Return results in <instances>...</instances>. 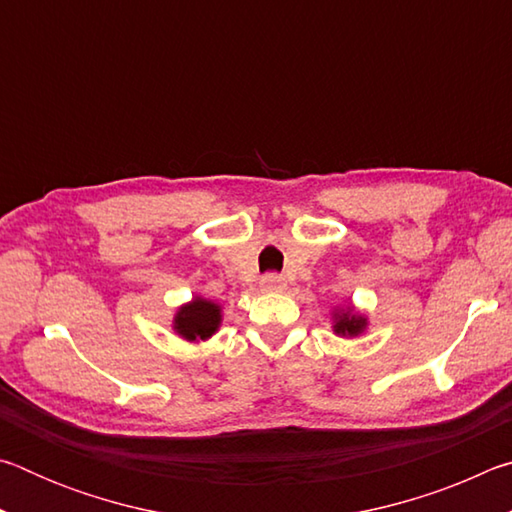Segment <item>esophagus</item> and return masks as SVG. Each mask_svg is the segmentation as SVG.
<instances>
[{"instance_id": "34e87169", "label": "esophagus", "mask_w": 512, "mask_h": 512, "mask_svg": "<svg viewBox=\"0 0 512 512\" xmlns=\"http://www.w3.org/2000/svg\"><path fill=\"white\" fill-rule=\"evenodd\" d=\"M284 287H287V282H284L282 275H275V273H268L262 277V289L264 291H282Z\"/></svg>"}]
</instances>
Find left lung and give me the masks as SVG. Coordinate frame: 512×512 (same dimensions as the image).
I'll use <instances>...</instances> for the list:
<instances>
[{"instance_id":"left-lung-1","label":"left lung","mask_w":512,"mask_h":512,"mask_svg":"<svg viewBox=\"0 0 512 512\" xmlns=\"http://www.w3.org/2000/svg\"><path fill=\"white\" fill-rule=\"evenodd\" d=\"M368 320L354 309H341L334 314V334L339 336H359L366 329Z\"/></svg>"}]
</instances>
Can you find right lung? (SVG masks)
<instances>
[{
	"label": "right lung",
	"instance_id": "right-lung-1",
	"mask_svg": "<svg viewBox=\"0 0 512 512\" xmlns=\"http://www.w3.org/2000/svg\"><path fill=\"white\" fill-rule=\"evenodd\" d=\"M221 325V307L212 300L194 298L180 307L173 318V332L185 341H205Z\"/></svg>",
	"mask_w": 512,
	"mask_h": 512
}]
</instances>
